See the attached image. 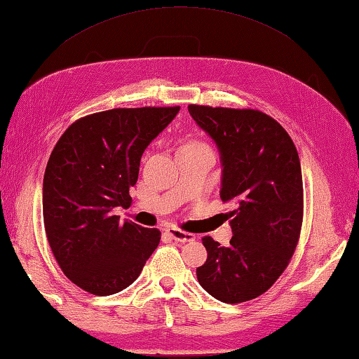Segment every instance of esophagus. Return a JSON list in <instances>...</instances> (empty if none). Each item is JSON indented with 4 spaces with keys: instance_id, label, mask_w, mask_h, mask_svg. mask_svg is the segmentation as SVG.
Wrapping results in <instances>:
<instances>
[{
    "instance_id": "1",
    "label": "esophagus",
    "mask_w": 359,
    "mask_h": 359,
    "mask_svg": "<svg viewBox=\"0 0 359 359\" xmlns=\"http://www.w3.org/2000/svg\"><path fill=\"white\" fill-rule=\"evenodd\" d=\"M167 233H168L170 236H172L175 241H178V243H189V241H194V240H196V235L187 233V231H183V230L175 229V227L168 229V230H167Z\"/></svg>"
}]
</instances>
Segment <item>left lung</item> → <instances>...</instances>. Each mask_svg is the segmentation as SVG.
Instances as JSON below:
<instances>
[{
    "instance_id": "obj_1",
    "label": "left lung",
    "mask_w": 359,
    "mask_h": 359,
    "mask_svg": "<svg viewBox=\"0 0 359 359\" xmlns=\"http://www.w3.org/2000/svg\"><path fill=\"white\" fill-rule=\"evenodd\" d=\"M194 121L221 154L222 202H233V236L224 248L203 238L208 259L197 279L222 303L265 293L284 273L303 224V176L297 147L282 126L252 109L189 105Z\"/></svg>"
}]
</instances>
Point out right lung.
I'll return each instance as SVG.
<instances>
[{"label":"right lung","instance_id":"obj_1","mask_svg":"<svg viewBox=\"0 0 359 359\" xmlns=\"http://www.w3.org/2000/svg\"><path fill=\"white\" fill-rule=\"evenodd\" d=\"M180 107L93 113L69 126L50 154L42 184L43 225L62 273L99 297L124 290L161 241L157 229L119 222L129 208L143 151Z\"/></svg>","mask_w":359,"mask_h":359}]
</instances>
